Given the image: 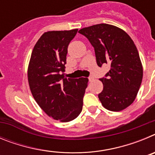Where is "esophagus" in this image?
Returning <instances> with one entry per match:
<instances>
[{
  "label": "esophagus",
  "mask_w": 155,
  "mask_h": 155,
  "mask_svg": "<svg viewBox=\"0 0 155 155\" xmlns=\"http://www.w3.org/2000/svg\"><path fill=\"white\" fill-rule=\"evenodd\" d=\"M88 79H89V81H92L94 80V77H93L92 75H91V76L88 78Z\"/></svg>",
  "instance_id": "esophagus-1"
}]
</instances>
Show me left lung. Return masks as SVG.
Wrapping results in <instances>:
<instances>
[{
  "instance_id": "left-lung-1",
  "label": "left lung",
  "mask_w": 155,
  "mask_h": 155,
  "mask_svg": "<svg viewBox=\"0 0 155 155\" xmlns=\"http://www.w3.org/2000/svg\"><path fill=\"white\" fill-rule=\"evenodd\" d=\"M79 33L88 39L94 49L98 67L109 64L110 70L99 80L103 90L98 98L105 109L119 112L136 98L143 78V68L137 49L130 35L109 24L81 28Z\"/></svg>"
}]
</instances>
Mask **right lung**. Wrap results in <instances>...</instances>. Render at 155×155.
I'll return each instance as SVG.
<instances>
[{
  "label": "right lung",
  "instance_id": "obj_1",
  "mask_svg": "<svg viewBox=\"0 0 155 155\" xmlns=\"http://www.w3.org/2000/svg\"><path fill=\"white\" fill-rule=\"evenodd\" d=\"M78 29L45 32L31 55L28 80L35 102L49 116L69 122L79 116L88 79L64 77L68 48Z\"/></svg>",
  "mask_w": 155,
  "mask_h": 155
}]
</instances>
